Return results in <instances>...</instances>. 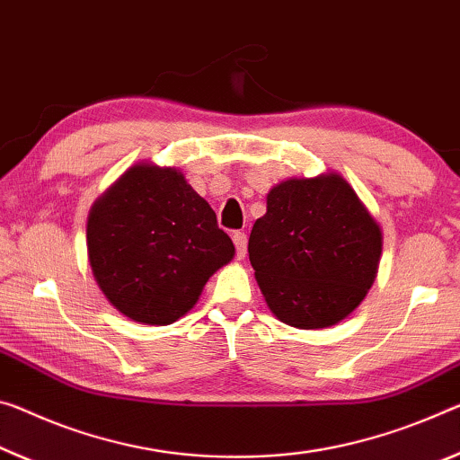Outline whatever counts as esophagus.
I'll return each mask as SVG.
<instances>
[{
  "mask_svg": "<svg viewBox=\"0 0 460 460\" xmlns=\"http://www.w3.org/2000/svg\"><path fill=\"white\" fill-rule=\"evenodd\" d=\"M233 243H235V252H237V258L243 260L245 253H247V235L243 231H235L233 233Z\"/></svg>",
  "mask_w": 460,
  "mask_h": 460,
  "instance_id": "obj_1",
  "label": "esophagus"
}]
</instances>
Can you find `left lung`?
Instances as JSON below:
<instances>
[{
	"instance_id": "1",
	"label": "left lung",
	"mask_w": 460,
	"mask_h": 460,
	"mask_svg": "<svg viewBox=\"0 0 460 460\" xmlns=\"http://www.w3.org/2000/svg\"><path fill=\"white\" fill-rule=\"evenodd\" d=\"M247 252L272 315L296 330H322L368 295L383 229L340 173L288 178L270 188Z\"/></svg>"
}]
</instances>
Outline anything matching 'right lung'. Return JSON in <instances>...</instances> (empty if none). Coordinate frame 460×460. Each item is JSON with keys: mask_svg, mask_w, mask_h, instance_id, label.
I'll return each mask as SVG.
<instances>
[{"mask_svg": "<svg viewBox=\"0 0 460 460\" xmlns=\"http://www.w3.org/2000/svg\"><path fill=\"white\" fill-rule=\"evenodd\" d=\"M87 260L112 307L143 325L190 311L235 247L178 167L138 162L87 215Z\"/></svg>", "mask_w": 460, "mask_h": 460, "instance_id": "right-lung-1", "label": "right lung"}]
</instances>
